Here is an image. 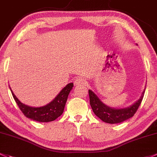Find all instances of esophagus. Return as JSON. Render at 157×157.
<instances>
[{
  "label": "esophagus",
  "instance_id": "obj_1",
  "mask_svg": "<svg viewBox=\"0 0 157 157\" xmlns=\"http://www.w3.org/2000/svg\"><path fill=\"white\" fill-rule=\"evenodd\" d=\"M87 82L83 77H79L74 81V85L76 86H86Z\"/></svg>",
  "mask_w": 157,
  "mask_h": 157
}]
</instances>
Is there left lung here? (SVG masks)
Instances as JSON below:
<instances>
[{
	"label": "left lung",
	"instance_id": "left-lung-1",
	"mask_svg": "<svg viewBox=\"0 0 157 157\" xmlns=\"http://www.w3.org/2000/svg\"><path fill=\"white\" fill-rule=\"evenodd\" d=\"M144 91L143 92L142 95L140 98V99L137 101L132 106L126 108L115 109L106 106L105 104L101 101V100L91 90H89L90 105H91L94 113L98 118H100L102 121L110 123V124L122 123V122L134 116L137 110L139 108L141 101H142Z\"/></svg>",
	"mask_w": 157,
	"mask_h": 157
}]
</instances>
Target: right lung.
I'll use <instances>...</instances> for the list:
<instances>
[{"label":"right lung","mask_w":157,"mask_h":157,"mask_svg":"<svg viewBox=\"0 0 157 157\" xmlns=\"http://www.w3.org/2000/svg\"><path fill=\"white\" fill-rule=\"evenodd\" d=\"M73 86V83H68L65 87L62 89V91L59 92V95L55 98V99L52 100L48 105L40 107V108H32V107H29L28 105H24L16 98L11 89L10 90L12 92L13 98L16 101L19 109L22 110V112L26 117L30 118L31 120L37 122L47 123V122L53 121L62 114L69 92L72 90Z\"/></svg>","instance_id":"add662e5"}]
</instances>
